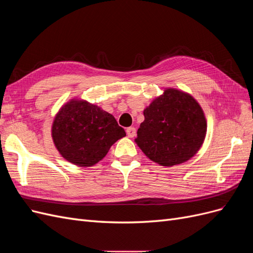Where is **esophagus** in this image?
<instances>
[{
	"mask_svg": "<svg viewBox=\"0 0 253 253\" xmlns=\"http://www.w3.org/2000/svg\"><path fill=\"white\" fill-rule=\"evenodd\" d=\"M126 135L129 137V138H133V137L136 136V128L131 126L126 128Z\"/></svg>",
	"mask_w": 253,
	"mask_h": 253,
	"instance_id": "1",
	"label": "esophagus"
}]
</instances>
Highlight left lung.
I'll list each match as a JSON object with an SVG mask.
<instances>
[{
	"label": "left lung",
	"instance_id": "8db88e82",
	"mask_svg": "<svg viewBox=\"0 0 253 253\" xmlns=\"http://www.w3.org/2000/svg\"><path fill=\"white\" fill-rule=\"evenodd\" d=\"M143 115L135 142L152 162L164 167L186 163L203 145L207 133L205 114L185 91L165 89Z\"/></svg>",
	"mask_w": 253,
	"mask_h": 253
}]
</instances>
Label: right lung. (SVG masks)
Wrapping results in <instances>:
<instances>
[{"label": "right lung", "instance_id": "right-lung-1", "mask_svg": "<svg viewBox=\"0 0 253 253\" xmlns=\"http://www.w3.org/2000/svg\"><path fill=\"white\" fill-rule=\"evenodd\" d=\"M126 136L112 114L85 100L73 99L56 115L51 137L67 162L91 167L108 154L112 145Z\"/></svg>", "mask_w": 253, "mask_h": 253}]
</instances>
